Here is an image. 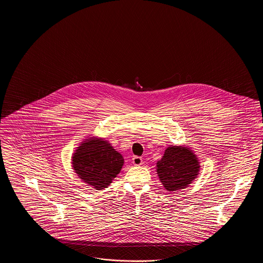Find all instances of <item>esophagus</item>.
Segmentation results:
<instances>
[{"mask_svg": "<svg viewBox=\"0 0 263 263\" xmlns=\"http://www.w3.org/2000/svg\"><path fill=\"white\" fill-rule=\"evenodd\" d=\"M132 163H133L134 165H141L142 163H143V160H142V158H141V157L134 156V157L132 158Z\"/></svg>", "mask_w": 263, "mask_h": 263, "instance_id": "esophagus-1", "label": "esophagus"}]
</instances>
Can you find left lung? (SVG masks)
Wrapping results in <instances>:
<instances>
[{"instance_id": "1", "label": "left lung", "mask_w": 263, "mask_h": 263, "mask_svg": "<svg viewBox=\"0 0 263 263\" xmlns=\"http://www.w3.org/2000/svg\"><path fill=\"white\" fill-rule=\"evenodd\" d=\"M200 164L196 156L186 147H168L161 161L157 163V172L163 186L175 191L188 186L198 175Z\"/></svg>"}]
</instances>
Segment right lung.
I'll use <instances>...</instances> for the list:
<instances>
[{
  "instance_id": "right-lung-1",
  "label": "right lung",
  "mask_w": 263,
  "mask_h": 263,
  "mask_svg": "<svg viewBox=\"0 0 263 263\" xmlns=\"http://www.w3.org/2000/svg\"><path fill=\"white\" fill-rule=\"evenodd\" d=\"M73 168L87 184L101 190L107 187L124 163L123 157L101 139H87L74 153Z\"/></svg>"
}]
</instances>
